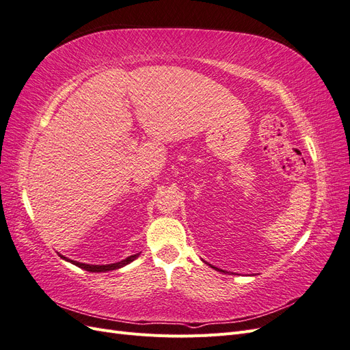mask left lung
I'll return each instance as SVG.
<instances>
[{"label": "left lung", "instance_id": "8db88e82", "mask_svg": "<svg viewBox=\"0 0 350 350\" xmlns=\"http://www.w3.org/2000/svg\"><path fill=\"white\" fill-rule=\"evenodd\" d=\"M211 267H213V266H211ZM213 269H215V270H217V271H224V270H220V269H217V267H213ZM224 273H225V271H224Z\"/></svg>", "mask_w": 350, "mask_h": 350}]
</instances>
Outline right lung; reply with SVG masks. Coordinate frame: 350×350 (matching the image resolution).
Wrapping results in <instances>:
<instances>
[{
  "mask_svg": "<svg viewBox=\"0 0 350 350\" xmlns=\"http://www.w3.org/2000/svg\"><path fill=\"white\" fill-rule=\"evenodd\" d=\"M139 256H140V252H139V254H134V256L126 257V258H125V260H122V261H118V262H112V264H103V266H93V264H84V262H77V261L68 260V258L62 257V256H61V258H64V260L70 261L71 264H74V266H77V267H80V269H84V270H88V271H93V273H100V271H111V270L121 269V267L126 266V264H130L131 261H134V260H135L137 257H139Z\"/></svg>",
  "mask_w": 350,
  "mask_h": 350,
  "instance_id": "add662e5",
  "label": "right lung"
}]
</instances>
